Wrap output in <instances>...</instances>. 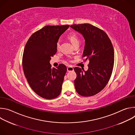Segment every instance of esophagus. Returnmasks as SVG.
<instances>
[{
	"label": "esophagus",
	"instance_id": "34e87169",
	"mask_svg": "<svg viewBox=\"0 0 135 135\" xmlns=\"http://www.w3.org/2000/svg\"><path fill=\"white\" fill-rule=\"evenodd\" d=\"M74 70V68L73 67L71 66H68L67 67V71H73Z\"/></svg>",
	"mask_w": 135,
	"mask_h": 135
}]
</instances>
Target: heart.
<instances>
[{"mask_svg": "<svg viewBox=\"0 0 135 135\" xmlns=\"http://www.w3.org/2000/svg\"><path fill=\"white\" fill-rule=\"evenodd\" d=\"M68 39L70 40L71 42V44L73 45L74 46L75 45L77 44H80V39L78 37V35H76V33L75 32H71L70 33L69 36H68ZM60 47V43L59 42H57L56 43V49L58 50Z\"/></svg>", "mask_w": 135, "mask_h": 135, "instance_id": "obj_1", "label": "heart"}]
</instances>
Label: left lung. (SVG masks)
<instances>
[{"label":"left lung","mask_w":135,"mask_h":135,"mask_svg":"<svg viewBox=\"0 0 135 135\" xmlns=\"http://www.w3.org/2000/svg\"><path fill=\"white\" fill-rule=\"evenodd\" d=\"M85 39L82 57L89 60L88 69L74 68L75 89L80 95L90 97L100 92L108 83L113 71L114 52L112 43L103 30L88 23L70 26Z\"/></svg>","instance_id":"left-lung-1"}]
</instances>
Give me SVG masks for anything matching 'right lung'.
<instances>
[{
	"label": "right lung",
	"instance_id": "add662e5",
	"mask_svg": "<svg viewBox=\"0 0 135 135\" xmlns=\"http://www.w3.org/2000/svg\"><path fill=\"white\" fill-rule=\"evenodd\" d=\"M69 27L45 26L30 37L25 47L22 67L25 77L32 90L43 98L54 99L61 92L67 67L60 64L52 68L50 61L56 53L60 36Z\"/></svg>",
	"mask_w": 135,
	"mask_h": 135
}]
</instances>
